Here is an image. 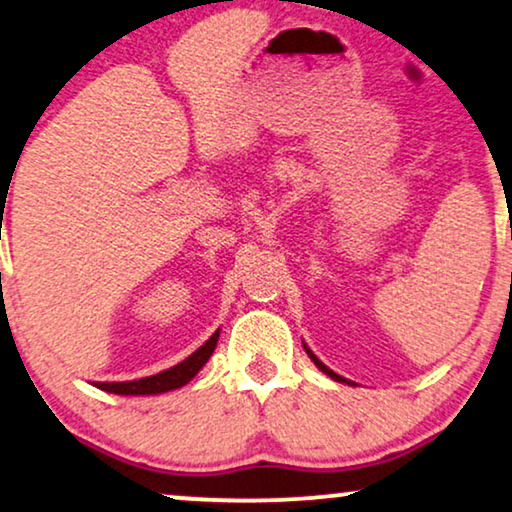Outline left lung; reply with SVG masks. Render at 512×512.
Segmentation results:
<instances>
[{"label":"left lung","mask_w":512,"mask_h":512,"mask_svg":"<svg viewBox=\"0 0 512 512\" xmlns=\"http://www.w3.org/2000/svg\"><path fill=\"white\" fill-rule=\"evenodd\" d=\"M305 352H307V356H310V359L314 361V366H317V368L321 370V373H326V375H328V377H331V380H335V382H347V384H349V380H345V377H340L338 373H333V370H331V368H326V366H324V363H321V361L317 359V356H314V354L310 352V347H305Z\"/></svg>","instance_id":"8db88e82"}]
</instances>
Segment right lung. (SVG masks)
<instances>
[{"instance_id": "obj_1", "label": "right lung", "mask_w": 512, "mask_h": 512, "mask_svg": "<svg viewBox=\"0 0 512 512\" xmlns=\"http://www.w3.org/2000/svg\"><path fill=\"white\" fill-rule=\"evenodd\" d=\"M216 342H219V331H216L200 349H195L188 359L177 363V366L163 370V373L142 377V380H132V382H95V387L118 396H151V394H165V391L179 389L198 375V370L205 366L209 356L214 354Z\"/></svg>"}]
</instances>
